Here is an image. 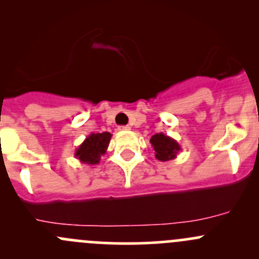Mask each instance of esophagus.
I'll use <instances>...</instances> for the list:
<instances>
[{
    "label": "esophagus",
    "mask_w": 259,
    "mask_h": 259,
    "mask_svg": "<svg viewBox=\"0 0 259 259\" xmlns=\"http://www.w3.org/2000/svg\"><path fill=\"white\" fill-rule=\"evenodd\" d=\"M132 127L129 126V125H125V126H119V130L120 132H124V130H130Z\"/></svg>",
    "instance_id": "obj_1"
}]
</instances>
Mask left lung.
<instances>
[{
    "label": "left lung",
    "instance_id": "1",
    "mask_svg": "<svg viewBox=\"0 0 259 259\" xmlns=\"http://www.w3.org/2000/svg\"><path fill=\"white\" fill-rule=\"evenodd\" d=\"M150 144L155 151V158L160 161L173 160L182 150L178 142L164 133H158V134L153 135L150 138Z\"/></svg>",
    "mask_w": 259,
    "mask_h": 259
}]
</instances>
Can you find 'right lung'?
Here are the masks:
<instances>
[{
  "mask_svg": "<svg viewBox=\"0 0 259 259\" xmlns=\"http://www.w3.org/2000/svg\"><path fill=\"white\" fill-rule=\"evenodd\" d=\"M113 135L110 133H91L75 150V158L82 164L95 165L100 163L101 155L108 150L109 143Z\"/></svg>",
  "mask_w": 259,
  "mask_h": 259,
  "instance_id": "obj_1",
  "label": "right lung"
}]
</instances>
